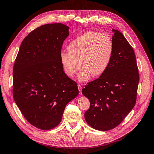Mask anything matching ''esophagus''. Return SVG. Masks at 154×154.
Here are the masks:
<instances>
[{"mask_svg": "<svg viewBox=\"0 0 154 154\" xmlns=\"http://www.w3.org/2000/svg\"><path fill=\"white\" fill-rule=\"evenodd\" d=\"M78 90H79V94L82 95V86L81 85H78Z\"/></svg>", "mask_w": 154, "mask_h": 154, "instance_id": "34e87169", "label": "esophagus"}]
</instances>
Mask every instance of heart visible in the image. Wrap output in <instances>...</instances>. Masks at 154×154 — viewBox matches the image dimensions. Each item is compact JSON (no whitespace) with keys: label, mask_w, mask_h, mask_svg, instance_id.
Segmentation results:
<instances>
[{"label":"heart","mask_w":154,"mask_h":154,"mask_svg":"<svg viewBox=\"0 0 154 154\" xmlns=\"http://www.w3.org/2000/svg\"><path fill=\"white\" fill-rule=\"evenodd\" d=\"M114 42L106 33L87 31L72 40L68 45L69 51L60 53L63 71L69 77H73L81 66L78 74L81 82L93 76H100L109 67L114 53Z\"/></svg>","instance_id":"heart-1"}]
</instances>
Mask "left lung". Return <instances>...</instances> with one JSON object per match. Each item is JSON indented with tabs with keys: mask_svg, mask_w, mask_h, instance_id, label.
<instances>
[{
	"mask_svg": "<svg viewBox=\"0 0 154 154\" xmlns=\"http://www.w3.org/2000/svg\"><path fill=\"white\" fill-rule=\"evenodd\" d=\"M114 53L106 71L87 83L82 94L89 100L85 112L88 125L106 131L118 126L136 102L139 75L132 46L118 30L112 29Z\"/></svg>",
	"mask_w": 154,
	"mask_h": 154,
	"instance_id": "1",
	"label": "left lung"
}]
</instances>
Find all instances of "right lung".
<instances>
[{"instance_id":"right-lung-1","label":"right lung","mask_w":154,"mask_h":154,"mask_svg":"<svg viewBox=\"0 0 154 154\" xmlns=\"http://www.w3.org/2000/svg\"><path fill=\"white\" fill-rule=\"evenodd\" d=\"M69 29L61 23L37 27L23 40L14 64V100L27 122L41 130L59 125L66 106L79 94L60 61Z\"/></svg>"}]
</instances>
